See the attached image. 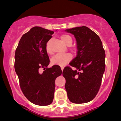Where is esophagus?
Returning <instances> with one entry per match:
<instances>
[{"mask_svg":"<svg viewBox=\"0 0 121 121\" xmlns=\"http://www.w3.org/2000/svg\"><path fill=\"white\" fill-rule=\"evenodd\" d=\"M60 69H62V71H63V69H64V67H61Z\"/></svg>","mask_w":121,"mask_h":121,"instance_id":"1","label":"esophagus"}]
</instances>
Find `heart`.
Wrapping results in <instances>:
<instances>
[{
    "label": "heart",
    "mask_w": 121,
    "mask_h": 121,
    "mask_svg": "<svg viewBox=\"0 0 121 121\" xmlns=\"http://www.w3.org/2000/svg\"><path fill=\"white\" fill-rule=\"evenodd\" d=\"M60 39L66 45L69 46L71 45L72 42V38L70 35L63 34L60 35ZM46 51L48 54H52V50L49 45V43H47L46 45ZM72 59V55L70 53H64V54H57L53 56L51 59V62L52 65H58V66H64L66 63L69 62Z\"/></svg>",
    "instance_id": "obj_1"
}]
</instances>
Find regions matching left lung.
Here are the masks:
<instances>
[{
  "label": "left lung",
  "instance_id": "left-lung-1",
  "mask_svg": "<svg viewBox=\"0 0 121 121\" xmlns=\"http://www.w3.org/2000/svg\"><path fill=\"white\" fill-rule=\"evenodd\" d=\"M65 31L74 35L78 49L77 55L69 63L76 70L67 66L63 71L65 88L71 102L86 103L96 97L100 89L105 69V52L99 35L88 27Z\"/></svg>",
  "mask_w": 121,
  "mask_h": 121
}]
</instances>
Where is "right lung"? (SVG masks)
<instances>
[{
    "mask_svg": "<svg viewBox=\"0 0 121 121\" xmlns=\"http://www.w3.org/2000/svg\"><path fill=\"white\" fill-rule=\"evenodd\" d=\"M54 33L41 27H33L22 35L16 49L15 69L20 86L26 99L37 105L52 103L55 80L62 73L58 65L47 68L50 60L46 45ZM40 68L45 70L42 74L39 72Z\"/></svg>",
    "mask_w": 121,
    "mask_h": 121,
    "instance_id": "right-lung-1",
    "label": "right lung"
}]
</instances>
